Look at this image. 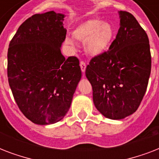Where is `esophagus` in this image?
I'll list each match as a JSON object with an SVG mask.
<instances>
[{"instance_id": "obj_1", "label": "esophagus", "mask_w": 159, "mask_h": 159, "mask_svg": "<svg viewBox=\"0 0 159 159\" xmlns=\"http://www.w3.org/2000/svg\"><path fill=\"white\" fill-rule=\"evenodd\" d=\"M80 67H81V69H82V72L84 73L85 71H86V67H87V65L83 61H81L80 62Z\"/></svg>"}]
</instances>
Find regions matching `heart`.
<instances>
[{"label": "heart", "instance_id": "b5f03b06", "mask_svg": "<svg viewBox=\"0 0 159 159\" xmlns=\"http://www.w3.org/2000/svg\"><path fill=\"white\" fill-rule=\"evenodd\" d=\"M115 35L116 30L113 25L99 18L83 21L72 31L73 39L84 43L85 53L91 57H98L106 53ZM65 43L70 48H75L74 42L69 37L65 39Z\"/></svg>", "mask_w": 159, "mask_h": 159}]
</instances>
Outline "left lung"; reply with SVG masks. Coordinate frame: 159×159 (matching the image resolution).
<instances>
[{"label": "left lung", "instance_id": "1", "mask_svg": "<svg viewBox=\"0 0 159 159\" xmlns=\"http://www.w3.org/2000/svg\"><path fill=\"white\" fill-rule=\"evenodd\" d=\"M120 29L109 50L86 69L93 102L102 116L122 120L134 113L145 94L151 72L148 35L132 14L118 11Z\"/></svg>", "mask_w": 159, "mask_h": 159}]
</instances>
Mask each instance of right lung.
<instances>
[{"label":"right lung","instance_id":"add662e5","mask_svg":"<svg viewBox=\"0 0 159 159\" xmlns=\"http://www.w3.org/2000/svg\"><path fill=\"white\" fill-rule=\"evenodd\" d=\"M64 14H35L20 27L9 44L7 75L24 116L33 123H57L69 111L82 77L79 60L61 53L67 30Z\"/></svg>","mask_w":159,"mask_h":159}]
</instances>
